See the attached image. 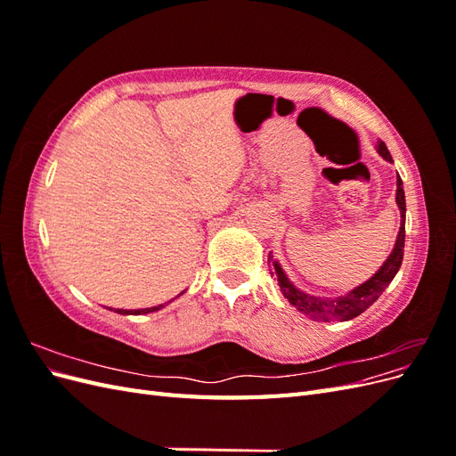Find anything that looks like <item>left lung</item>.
<instances>
[{"label": "left lung", "mask_w": 456, "mask_h": 456, "mask_svg": "<svg viewBox=\"0 0 456 456\" xmlns=\"http://www.w3.org/2000/svg\"><path fill=\"white\" fill-rule=\"evenodd\" d=\"M377 151L386 159V161H394L388 148L382 141L377 144ZM395 203L399 207V216H402V223H399V232L395 238V245L388 258L384 260V265L370 275L367 281L362 285L354 287L352 291L340 297H315L306 291H300V289L287 278V273L283 272L281 265L278 260H273V256H268V262L272 258V275L278 280L280 291L281 295L289 300V305H293L300 314L308 315L314 322H348L354 320L360 314H363L372 302H375L386 287L392 283L395 278V273L402 266L403 260V247H405V191H403V183L402 176L397 175L395 181Z\"/></svg>", "instance_id": "1"}]
</instances>
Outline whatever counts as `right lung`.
<instances>
[{"label":"right lung","instance_id":"right-lung-1","mask_svg":"<svg viewBox=\"0 0 456 456\" xmlns=\"http://www.w3.org/2000/svg\"><path fill=\"white\" fill-rule=\"evenodd\" d=\"M165 305H159V306H151V308H141V310H121V308H118V310H114L116 314H121V315H141V314H150V312H158V310H161ZM112 310V308H110Z\"/></svg>","mask_w":456,"mask_h":456}]
</instances>
